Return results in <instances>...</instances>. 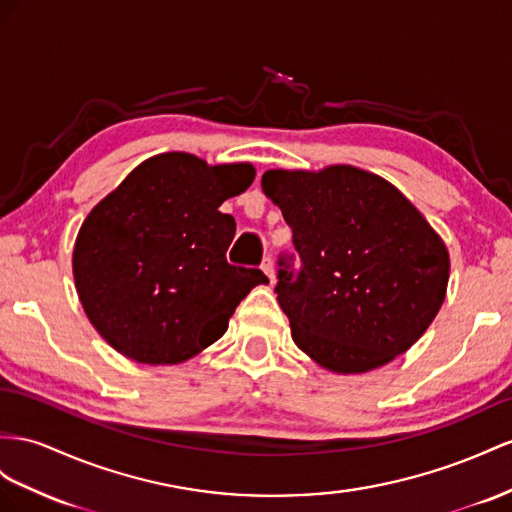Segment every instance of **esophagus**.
I'll return each instance as SVG.
<instances>
[{"mask_svg": "<svg viewBox=\"0 0 512 512\" xmlns=\"http://www.w3.org/2000/svg\"><path fill=\"white\" fill-rule=\"evenodd\" d=\"M261 270H264V274L270 279V283L277 281V274H274V264H272L270 257H266L264 261H261Z\"/></svg>", "mask_w": 512, "mask_h": 512, "instance_id": "34e87169", "label": "esophagus"}]
</instances>
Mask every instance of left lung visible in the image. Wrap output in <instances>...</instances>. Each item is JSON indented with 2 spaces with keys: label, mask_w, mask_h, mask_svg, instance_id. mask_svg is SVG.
Instances as JSON below:
<instances>
[{
  "label": "left lung",
  "mask_w": 512,
  "mask_h": 512,
  "mask_svg": "<svg viewBox=\"0 0 512 512\" xmlns=\"http://www.w3.org/2000/svg\"><path fill=\"white\" fill-rule=\"evenodd\" d=\"M261 190L279 205L303 261L294 277L281 259L274 292L307 357L335 374H363L426 333L445 300L450 253L396 186L331 164L266 170Z\"/></svg>",
  "instance_id": "1"
}]
</instances>
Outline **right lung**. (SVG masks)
Segmentation results:
<instances>
[{
	"label": "right lung",
	"instance_id": "obj_1",
	"mask_svg": "<svg viewBox=\"0 0 512 512\" xmlns=\"http://www.w3.org/2000/svg\"><path fill=\"white\" fill-rule=\"evenodd\" d=\"M253 179L248 162L212 166L168 151L90 209L73 246V279L86 318L116 352L144 365L188 361L268 283L261 270L227 264L235 220L218 209Z\"/></svg>",
	"mask_w": 512,
	"mask_h": 512
}]
</instances>
